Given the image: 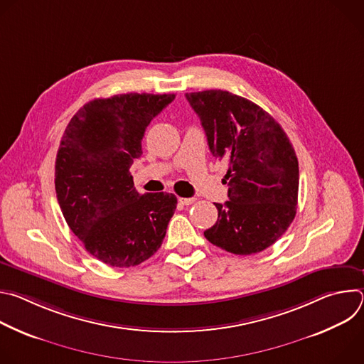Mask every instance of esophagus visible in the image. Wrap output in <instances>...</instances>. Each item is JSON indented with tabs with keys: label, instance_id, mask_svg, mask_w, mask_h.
Wrapping results in <instances>:
<instances>
[{
	"label": "esophagus",
	"instance_id": "esophagus-1",
	"mask_svg": "<svg viewBox=\"0 0 364 364\" xmlns=\"http://www.w3.org/2000/svg\"><path fill=\"white\" fill-rule=\"evenodd\" d=\"M178 201H180L183 205H190V204H193V203L196 201V198H193V197H180Z\"/></svg>",
	"mask_w": 364,
	"mask_h": 364
}]
</instances>
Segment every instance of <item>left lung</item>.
Wrapping results in <instances>:
<instances>
[{
    "label": "left lung",
    "mask_w": 364,
    "mask_h": 364,
    "mask_svg": "<svg viewBox=\"0 0 364 364\" xmlns=\"http://www.w3.org/2000/svg\"><path fill=\"white\" fill-rule=\"evenodd\" d=\"M186 97L212 154L229 167V201L215 203L218 222L204 236L235 255L262 252L296 213L299 170L292 144L268 112L242 96L219 89Z\"/></svg>",
    "instance_id": "8db88e82"
}]
</instances>
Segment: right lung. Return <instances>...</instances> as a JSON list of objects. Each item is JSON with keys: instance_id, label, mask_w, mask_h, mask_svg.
Instances as JSON below:
<instances>
[{"instance_id": "obj_1", "label": "right lung", "mask_w": 364, "mask_h": 364, "mask_svg": "<svg viewBox=\"0 0 364 364\" xmlns=\"http://www.w3.org/2000/svg\"><path fill=\"white\" fill-rule=\"evenodd\" d=\"M176 95L90 100L70 119L56 157L58 201L70 230L100 262L139 265L157 252L177 207L171 193L139 194L129 168L149 122Z\"/></svg>"}]
</instances>
